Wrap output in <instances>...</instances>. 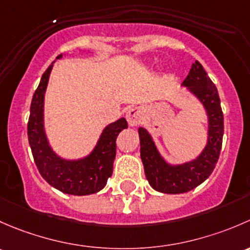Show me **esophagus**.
<instances>
[{
  "label": "esophagus",
  "instance_id": "34e87169",
  "mask_svg": "<svg viewBox=\"0 0 250 250\" xmlns=\"http://www.w3.org/2000/svg\"><path fill=\"white\" fill-rule=\"evenodd\" d=\"M142 119V112H141L140 108H131L126 113V120H127V124L130 126L140 125Z\"/></svg>",
  "mask_w": 250,
  "mask_h": 250
}]
</instances>
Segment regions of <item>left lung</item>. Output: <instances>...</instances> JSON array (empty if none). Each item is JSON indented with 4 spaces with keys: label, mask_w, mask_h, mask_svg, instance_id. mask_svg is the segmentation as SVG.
Wrapping results in <instances>:
<instances>
[{
    "label": "left lung",
    "mask_w": 250,
    "mask_h": 250,
    "mask_svg": "<svg viewBox=\"0 0 250 250\" xmlns=\"http://www.w3.org/2000/svg\"><path fill=\"white\" fill-rule=\"evenodd\" d=\"M182 86L201 104L207 117V142L196 158L182 164L168 163L161 155L153 136L138 127L144 173L154 190L164 194H183L203 183L219 159L224 135V117L218 90L199 61L191 65Z\"/></svg>",
    "instance_id": "8db88e82"
}]
</instances>
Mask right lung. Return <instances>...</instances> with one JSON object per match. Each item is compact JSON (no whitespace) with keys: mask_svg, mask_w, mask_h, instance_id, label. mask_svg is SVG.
Wrapping results in <instances>:
<instances>
[{"mask_svg":"<svg viewBox=\"0 0 250 250\" xmlns=\"http://www.w3.org/2000/svg\"><path fill=\"white\" fill-rule=\"evenodd\" d=\"M62 58V54L56 59ZM55 62V61H54ZM54 62L41 78L30 107L27 124L29 143L41 176L55 189L69 195L84 196L104 189L112 176L117 153V136L127 128L125 118L115 120L102 130L96 146L83 158L66 159L59 155L48 140L44 125V96Z\"/></svg>","mask_w":250,"mask_h":250,"instance_id":"obj_1","label":"right lung"}]
</instances>
